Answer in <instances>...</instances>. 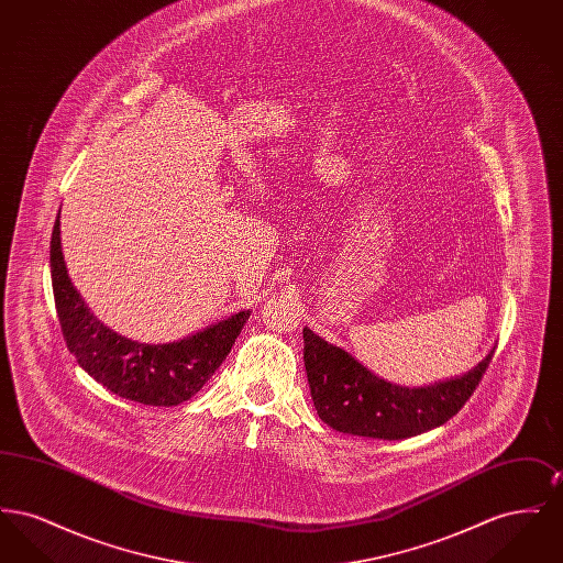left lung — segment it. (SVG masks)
Listing matches in <instances>:
<instances>
[{
    "label": "left lung",
    "instance_id": "obj_1",
    "mask_svg": "<svg viewBox=\"0 0 563 563\" xmlns=\"http://www.w3.org/2000/svg\"><path fill=\"white\" fill-rule=\"evenodd\" d=\"M492 356L494 350L454 379L407 388L377 377L346 350L303 329V363L319 418L331 429L372 439H409L445 424L471 399Z\"/></svg>",
    "mask_w": 563,
    "mask_h": 563
}]
</instances>
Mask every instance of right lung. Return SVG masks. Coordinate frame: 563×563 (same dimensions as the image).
Here are the masks:
<instances>
[{
	"mask_svg": "<svg viewBox=\"0 0 563 563\" xmlns=\"http://www.w3.org/2000/svg\"><path fill=\"white\" fill-rule=\"evenodd\" d=\"M58 225L56 219L51 241L54 306L67 349L81 369L129 401L170 407L191 399L225 361L251 310L232 314L181 342L139 344L126 340L97 321L71 285Z\"/></svg>",
	"mask_w": 563,
	"mask_h": 563,
	"instance_id": "1",
	"label": "right lung"
}]
</instances>
